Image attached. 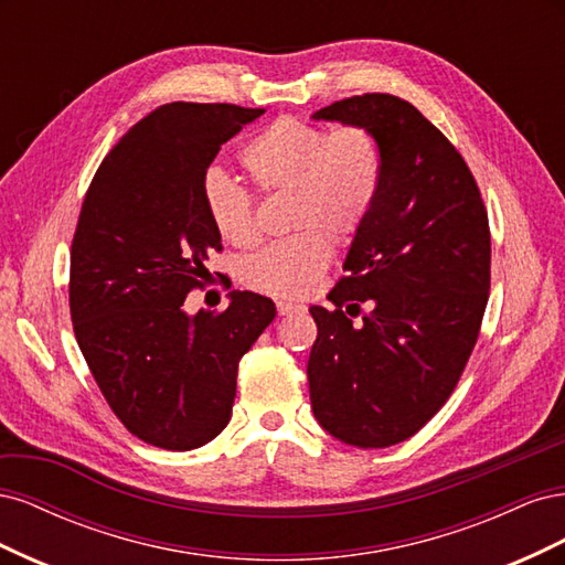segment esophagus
Here are the masks:
<instances>
[{
  "label": "esophagus",
  "mask_w": 565,
  "mask_h": 565,
  "mask_svg": "<svg viewBox=\"0 0 565 565\" xmlns=\"http://www.w3.org/2000/svg\"><path fill=\"white\" fill-rule=\"evenodd\" d=\"M301 309H303V306H299V303L278 301V316H292V313H299Z\"/></svg>",
  "instance_id": "esophagus-1"
}]
</instances>
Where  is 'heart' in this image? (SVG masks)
I'll list each match as a JSON object with an SVG mask.
<instances>
[{"mask_svg": "<svg viewBox=\"0 0 565 565\" xmlns=\"http://www.w3.org/2000/svg\"><path fill=\"white\" fill-rule=\"evenodd\" d=\"M262 193H289L285 241L243 264V280L264 295L297 299L311 292L332 259V243L349 241L377 207L384 185V150L367 125L328 129L295 115L273 119L241 152ZM202 204L221 241L245 247L256 237L254 195L221 169L202 179Z\"/></svg>", "mask_w": 565, "mask_h": 565, "instance_id": "1", "label": "heart"}]
</instances>
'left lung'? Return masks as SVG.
I'll return each mask as SVG.
<instances>
[{"label": "left lung", "mask_w": 565, "mask_h": 565, "mask_svg": "<svg viewBox=\"0 0 565 565\" xmlns=\"http://www.w3.org/2000/svg\"><path fill=\"white\" fill-rule=\"evenodd\" d=\"M313 117L367 125L384 150L382 195L332 287L334 311L311 306L313 415L349 446L388 448L446 405L469 363L490 295L488 212L459 150L407 100L363 94Z\"/></svg>", "instance_id": "left-lung-1"}]
</instances>
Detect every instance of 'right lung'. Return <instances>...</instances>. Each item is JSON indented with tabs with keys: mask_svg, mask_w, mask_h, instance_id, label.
<instances>
[{
	"mask_svg": "<svg viewBox=\"0 0 565 565\" xmlns=\"http://www.w3.org/2000/svg\"><path fill=\"white\" fill-rule=\"evenodd\" d=\"M264 113L167 104L117 141L84 195L67 287L75 339L115 417L148 446L193 450L224 431L241 358L276 318L254 292H231L224 311H183L221 252L202 179Z\"/></svg>",
	"mask_w": 565,
	"mask_h": 565,
	"instance_id": "obj_1",
	"label": "right lung"
}]
</instances>
